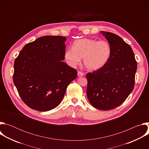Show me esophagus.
Returning <instances> with one entry per match:
<instances>
[{
    "instance_id": "34e87169",
    "label": "esophagus",
    "mask_w": 149,
    "mask_h": 149,
    "mask_svg": "<svg viewBox=\"0 0 149 149\" xmlns=\"http://www.w3.org/2000/svg\"><path fill=\"white\" fill-rule=\"evenodd\" d=\"M84 73L83 72H81V71H78V77H82V76H84Z\"/></svg>"
}]
</instances>
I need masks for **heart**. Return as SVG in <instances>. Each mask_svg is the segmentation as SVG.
<instances>
[{"label":"heart","mask_w":149,"mask_h":149,"mask_svg":"<svg viewBox=\"0 0 149 149\" xmlns=\"http://www.w3.org/2000/svg\"><path fill=\"white\" fill-rule=\"evenodd\" d=\"M111 52V47L107 41L82 38L74 42L72 48L66 49L64 58L73 67L78 65L83 58L85 67L90 71H96L107 64Z\"/></svg>","instance_id":"1"}]
</instances>
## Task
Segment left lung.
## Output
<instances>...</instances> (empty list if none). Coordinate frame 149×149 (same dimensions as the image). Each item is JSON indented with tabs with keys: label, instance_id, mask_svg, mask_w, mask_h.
I'll return each mask as SVG.
<instances>
[{
	"label": "left lung",
	"instance_id": "1",
	"mask_svg": "<svg viewBox=\"0 0 149 149\" xmlns=\"http://www.w3.org/2000/svg\"><path fill=\"white\" fill-rule=\"evenodd\" d=\"M100 33L110 44L111 55L104 67L86 75L87 95L93 107L109 110L121 105L133 91L137 62L131 47L121 37L108 32Z\"/></svg>",
	"mask_w": 149,
	"mask_h": 149
}]
</instances>
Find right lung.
Segmentation results:
<instances>
[{
	"label": "right lung",
	"mask_w": 149,
	"mask_h": 149,
	"mask_svg": "<svg viewBox=\"0 0 149 149\" xmlns=\"http://www.w3.org/2000/svg\"><path fill=\"white\" fill-rule=\"evenodd\" d=\"M67 38L44 36L27 44L14 62L13 82L23 101L33 110L47 111L62 100L76 70L62 61Z\"/></svg>",
	"instance_id": "right-lung-1"
}]
</instances>
